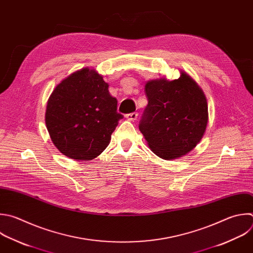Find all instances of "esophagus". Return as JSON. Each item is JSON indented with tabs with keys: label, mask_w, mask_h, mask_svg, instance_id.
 Wrapping results in <instances>:
<instances>
[{
	"label": "esophagus",
	"mask_w": 253,
	"mask_h": 253,
	"mask_svg": "<svg viewBox=\"0 0 253 253\" xmlns=\"http://www.w3.org/2000/svg\"><path fill=\"white\" fill-rule=\"evenodd\" d=\"M137 117H138V113H137V112L128 113V114L126 115V118H127L128 120H130V121H134V120H136V119H137Z\"/></svg>",
	"instance_id": "esophagus-1"
}]
</instances>
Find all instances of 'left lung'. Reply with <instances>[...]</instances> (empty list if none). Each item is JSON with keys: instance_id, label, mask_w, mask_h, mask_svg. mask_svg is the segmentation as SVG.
<instances>
[{"instance_id": "1", "label": "left lung", "mask_w": 253, "mask_h": 253, "mask_svg": "<svg viewBox=\"0 0 253 253\" xmlns=\"http://www.w3.org/2000/svg\"><path fill=\"white\" fill-rule=\"evenodd\" d=\"M148 99L139 129L158 157L172 160L193 150L208 124V102L185 72L178 79H157L145 85Z\"/></svg>"}]
</instances>
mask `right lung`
Instances as JSON below:
<instances>
[{
  "mask_svg": "<svg viewBox=\"0 0 253 253\" xmlns=\"http://www.w3.org/2000/svg\"><path fill=\"white\" fill-rule=\"evenodd\" d=\"M122 118L108 84L88 68L73 72L58 84L45 112L52 143L63 155L77 161H90L100 155Z\"/></svg>",
  "mask_w": 253,
  "mask_h": 253,
  "instance_id": "right-lung-1",
  "label": "right lung"
}]
</instances>
